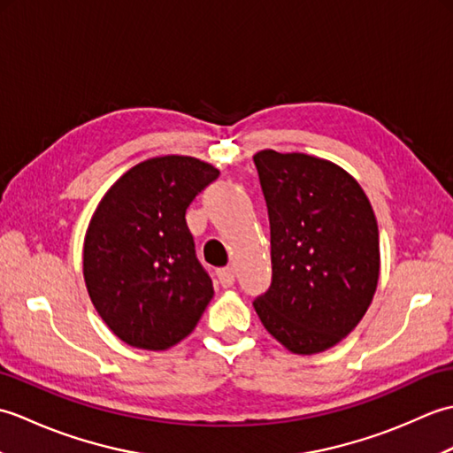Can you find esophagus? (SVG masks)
I'll return each mask as SVG.
<instances>
[{
    "label": "esophagus",
    "instance_id": "obj_1",
    "mask_svg": "<svg viewBox=\"0 0 453 453\" xmlns=\"http://www.w3.org/2000/svg\"><path fill=\"white\" fill-rule=\"evenodd\" d=\"M218 282H219L221 286H224V288L234 286V282H235V273H234V268H232V266L219 268V271H218Z\"/></svg>",
    "mask_w": 453,
    "mask_h": 453
}]
</instances>
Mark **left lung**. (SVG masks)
I'll return each mask as SVG.
<instances>
[{
  "label": "left lung",
  "mask_w": 453,
  "mask_h": 453,
  "mask_svg": "<svg viewBox=\"0 0 453 453\" xmlns=\"http://www.w3.org/2000/svg\"><path fill=\"white\" fill-rule=\"evenodd\" d=\"M271 221L273 282L253 302L288 350L315 354L349 334L380 276L378 221L349 173L305 153L253 157Z\"/></svg>",
  "instance_id": "obj_1"
}]
</instances>
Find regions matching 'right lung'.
<instances>
[{
    "instance_id": "add662e5",
    "label": "right lung",
    "mask_w": 453,
    "mask_h": 453,
    "mask_svg": "<svg viewBox=\"0 0 453 453\" xmlns=\"http://www.w3.org/2000/svg\"><path fill=\"white\" fill-rule=\"evenodd\" d=\"M218 175L195 157H153L124 173L95 210L85 284L101 319L127 344L169 349L192 333L214 296L187 208Z\"/></svg>"
}]
</instances>
